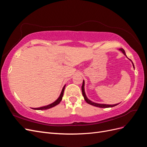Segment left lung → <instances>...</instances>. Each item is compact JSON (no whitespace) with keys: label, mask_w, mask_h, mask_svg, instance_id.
Instances as JSON below:
<instances>
[{"label":"left lung","mask_w":147,"mask_h":147,"mask_svg":"<svg viewBox=\"0 0 147 147\" xmlns=\"http://www.w3.org/2000/svg\"><path fill=\"white\" fill-rule=\"evenodd\" d=\"M119 50H120V51H121L123 52V54L126 56V53H125V51H124V49H123V48H120V49H119ZM132 65H133V67H134V64H133V63H132ZM84 80H83V84H82V94H83V97H84V100H85V101L87 102L88 104H90V105H93V106L97 107H100V108H109V107H115V106H116V105H118V104H113V105L101 104H97V103H95V102H93L91 101L90 100H89V99L87 98V97H86V94H85V92H84Z\"/></svg>","instance_id":"left-lung-1"}]
</instances>
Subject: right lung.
Segmentation results:
<instances>
[{"label": "right lung", "instance_id": "1", "mask_svg": "<svg viewBox=\"0 0 147 147\" xmlns=\"http://www.w3.org/2000/svg\"><path fill=\"white\" fill-rule=\"evenodd\" d=\"M65 86H64L63 88V90H62L61 91V94L59 97V98L57 99L55 102H53V103L48 105H47V106H44V107H39V108H33V109L34 110H47V109H50L51 107H55L56 105H57V104H59L60 103V102L61 101L62 99H63V94H64V89H65Z\"/></svg>", "mask_w": 147, "mask_h": 147}]
</instances>
